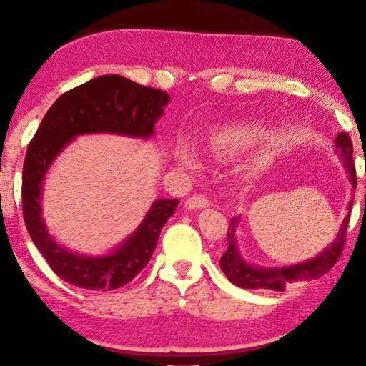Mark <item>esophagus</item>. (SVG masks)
Returning <instances> with one entry per match:
<instances>
[{
    "label": "esophagus",
    "instance_id": "esophagus-1",
    "mask_svg": "<svg viewBox=\"0 0 366 366\" xmlns=\"http://www.w3.org/2000/svg\"><path fill=\"white\" fill-rule=\"evenodd\" d=\"M185 207L190 208V209L207 208V207H209V200H208V197L202 195V194H197V195H192L190 198H187V202H185Z\"/></svg>",
    "mask_w": 366,
    "mask_h": 366
}]
</instances>
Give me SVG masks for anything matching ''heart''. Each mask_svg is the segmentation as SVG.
Returning <instances> with one entry per match:
<instances>
[{"label": "heart", "instance_id": "heart-1", "mask_svg": "<svg viewBox=\"0 0 366 366\" xmlns=\"http://www.w3.org/2000/svg\"><path fill=\"white\" fill-rule=\"evenodd\" d=\"M179 161H181V164L185 166V168H194V166H195L194 153H190L189 150L179 152Z\"/></svg>", "mask_w": 366, "mask_h": 366}]
</instances>
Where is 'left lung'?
I'll return each mask as SVG.
<instances>
[{
    "instance_id": "left-lung-1",
    "label": "left lung",
    "mask_w": 366,
    "mask_h": 366,
    "mask_svg": "<svg viewBox=\"0 0 366 366\" xmlns=\"http://www.w3.org/2000/svg\"><path fill=\"white\" fill-rule=\"evenodd\" d=\"M336 147L344 157V164L349 172L352 187L357 189V177H355V164H354V147H352L350 137L347 134H339L336 137ZM366 203V195H365ZM350 209L352 203L349 205V214L342 221V226L339 229L337 239L327 247V249L315 257L310 262L286 266V268H255L249 263H245L240 258L237 247H235V227L239 224V218H232L229 222L227 229V249L221 257V269L224 271L227 280L234 282L235 286L244 289H272V290H284L287 284L299 282L307 280H318L330 272L334 264L339 262L342 255L345 245V234L350 221Z\"/></svg>"
}]
</instances>
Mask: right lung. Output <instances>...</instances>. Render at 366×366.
Listing matches in <instances>:
<instances>
[{
	"instance_id": "add662e5",
	"label": "right lung",
	"mask_w": 366,
	"mask_h": 366,
	"mask_svg": "<svg viewBox=\"0 0 366 366\" xmlns=\"http://www.w3.org/2000/svg\"><path fill=\"white\" fill-rule=\"evenodd\" d=\"M169 95L121 76H102L61 95L46 111L27 147L22 171V212L36 249L56 274L72 286L114 290L131 282L150 262L164 222L179 200L154 202L147 218L126 242L107 257L67 252L48 234L41 219V184L49 164L80 134L113 132L150 137Z\"/></svg>"
}]
</instances>
